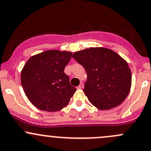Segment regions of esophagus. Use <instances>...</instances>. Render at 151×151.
<instances>
[{"instance_id":"esophagus-1","label":"esophagus","mask_w":151,"mask_h":151,"mask_svg":"<svg viewBox=\"0 0 151 151\" xmlns=\"http://www.w3.org/2000/svg\"><path fill=\"white\" fill-rule=\"evenodd\" d=\"M83 83H81L80 85H79V86H78L77 88H83Z\"/></svg>"}]
</instances>
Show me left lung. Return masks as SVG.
Here are the masks:
<instances>
[{"label":"left lung","instance_id":"left-lung-1","mask_svg":"<svg viewBox=\"0 0 151 151\" xmlns=\"http://www.w3.org/2000/svg\"><path fill=\"white\" fill-rule=\"evenodd\" d=\"M73 57L86 70L83 92L93 105L109 110L124 102L131 88L132 73L121 56L107 48L97 47L76 52Z\"/></svg>","mask_w":151,"mask_h":151}]
</instances>
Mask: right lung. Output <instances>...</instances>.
Masks as SVG:
<instances>
[{
	"label": "right lung",
	"mask_w": 151,
	"mask_h": 151,
	"mask_svg": "<svg viewBox=\"0 0 151 151\" xmlns=\"http://www.w3.org/2000/svg\"><path fill=\"white\" fill-rule=\"evenodd\" d=\"M72 57L70 52L49 50L31 57L21 72L26 96L38 109L59 111L69 103L76 88L64 73Z\"/></svg>",
	"instance_id": "add662e5"
}]
</instances>
